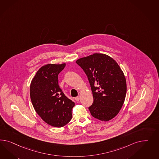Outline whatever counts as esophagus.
<instances>
[{"label":"esophagus","mask_w":159,"mask_h":159,"mask_svg":"<svg viewBox=\"0 0 159 159\" xmlns=\"http://www.w3.org/2000/svg\"><path fill=\"white\" fill-rule=\"evenodd\" d=\"M79 99H80V97H79V96L76 97L75 98V100H76V101H79Z\"/></svg>","instance_id":"34e87169"}]
</instances>
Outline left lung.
<instances>
[{
  "label": "left lung",
  "instance_id": "1",
  "mask_svg": "<svg viewBox=\"0 0 159 159\" xmlns=\"http://www.w3.org/2000/svg\"><path fill=\"white\" fill-rule=\"evenodd\" d=\"M84 70L94 98L89 107L91 115L101 121L111 120L125 102L127 84L119 65L111 57L95 53L76 61Z\"/></svg>",
  "mask_w": 159,
  "mask_h": 159
}]
</instances>
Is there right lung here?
<instances>
[{"mask_svg": "<svg viewBox=\"0 0 159 159\" xmlns=\"http://www.w3.org/2000/svg\"><path fill=\"white\" fill-rule=\"evenodd\" d=\"M65 64H47L39 69L30 86V97L35 111L48 125L62 127L72 119L75 106L58 85V74Z\"/></svg>", "mask_w": 159, "mask_h": 159, "instance_id": "obj_1", "label": "right lung"}]
</instances>
